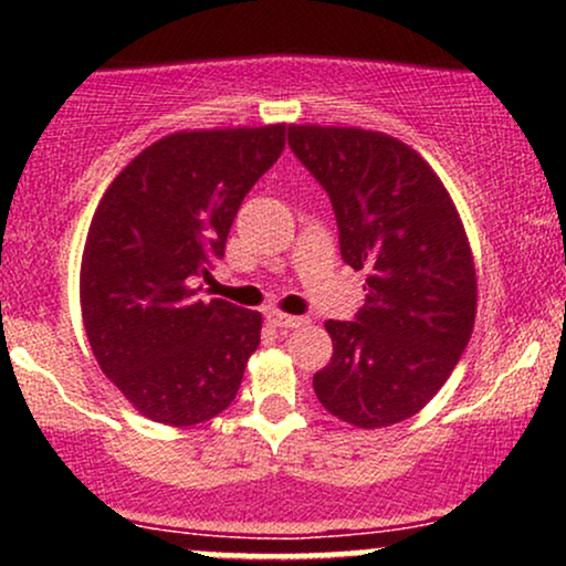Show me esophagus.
Masks as SVG:
<instances>
[{
	"mask_svg": "<svg viewBox=\"0 0 566 566\" xmlns=\"http://www.w3.org/2000/svg\"><path fill=\"white\" fill-rule=\"evenodd\" d=\"M269 322L279 329H297L308 324V316H292V314H282V311H271Z\"/></svg>",
	"mask_w": 566,
	"mask_h": 566,
	"instance_id": "1",
	"label": "esophagus"
}]
</instances>
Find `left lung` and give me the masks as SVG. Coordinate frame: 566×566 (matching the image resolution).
<instances>
[{
    "mask_svg": "<svg viewBox=\"0 0 566 566\" xmlns=\"http://www.w3.org/2000/svg\"><path fill=\"white\" fill-rule=\"evenodd\" d=\"M290 148L333 201L340 255L367 271L356 322H324L333 359L316 399L356 428L420 412L476 322V265L458 207L412 146L361 127L290 125Z\"/></svg>",
    "mask_w": 566,
    "mask_h": 566,
    "instance_id": "left-lung-1",
    "label": "left lung"
}]
</instances>
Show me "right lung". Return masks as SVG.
<instances>
[{"label": "right lung", "instance_id": "1", "mask_svg": "<svg viewBox=\"0 0 566 566\" xmlns=\"http://www.w3.org/2000/svg\"><path fill=\"white\" fill-rule=\"evenodd\" d=\"M284 129L170 133L97 201L80 269L84 333L103 375L154 423H205L242 386L263 316L199 301L191 284L223 258L239 205L282 157Z\"/></svg>", "mask_w": 566, "mask_h": 566}]
</instances>
